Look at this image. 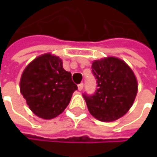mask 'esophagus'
I'll use <instances>...</instances> for the list:
<instances>
[{
	"instance_id": "1",
	"label": "esophagus",
	"mask_w": 157,
	"mask_h": 157,
	"mask_svg": "<svg viewBox=\"0 0 157 157\" xmlns=\"http://www.w3.org/2000/svg\"><path fill=\"white\" fill-rule=\"evenodd\" d=\"M83 86H84L83 83H81V84H79V85H78V90H79V91H82V89H83Z\"/></svg>"
}]
</instances>
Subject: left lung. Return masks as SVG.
Listing matches in <instances>:
<instances>
[{"label":"left lung","instance_id":"left-lung-1","mask_svg":"<svg viewBox=\"0 0 157 157\" xmlns=\"http://www.w3.org/2000/svg\"><path fill=\"white\" fill-rule=\"evenodd\" d=\"M92 72L97 80L95 92H84L90 113L102 122L114 121L128 112L137 94V81L127 64L114 57L92 63Z\"/></svg>","mask_w":157,"mask_h":157}]
</instances>
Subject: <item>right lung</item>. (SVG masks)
<instances>
[{
	"instance_id": "1",
	"label": "right lung",
	"mask_w": 157,
	"mask_h": 157,
	"mask_svg": "<svg viewBox=\"0 0 157 157\" xmlns=\"http://www.w3.org/2000/svg\"><path fill=\"white\" fill-rule=\"evenodd\" d=\"M71 73L57 56L45 54L29 64L22 73L20 90L32 112L44 119L60 114L77 90Z\"/></svg>"
}]
</instances>
